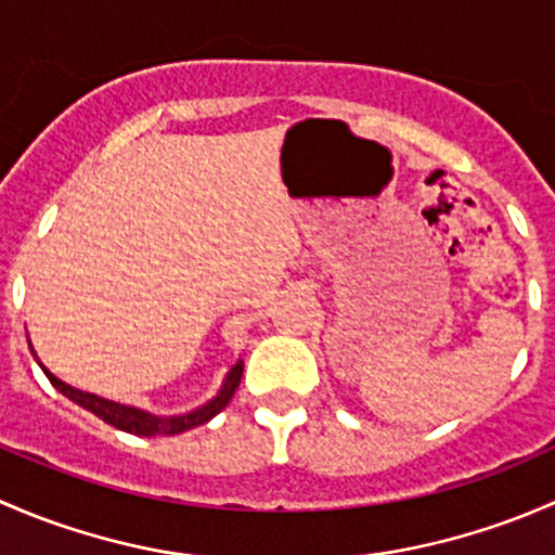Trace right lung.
Masks as SVG:
<instances>
[{
	"label": "right lung",
	"instance_id": "right-lung-1",
	"mask_svg": "<svg viewBox=\"0 0 555 555\" xmlns=\"http://www.w3.org/2000/svg\"><path fill=\"white\" fill-rule=\"evenodd\" d=\"M31 354H35V360L39 362L35 346L29 344ZM39 367L44 371V376L50 378V384L55 386V389L61 391L64 397H69L72 402H77L80 408H86V411L96 413L99 418L106 424H112V427L122 429V433H131V435H142V438H155V435H179V433H188V429L193 427H201V424L211 422V418L217 416V413L222 411V408L231 402L233 391L238 389V384H242V373H244V360H238L236 365L228 371L225 382H222L220 389H217V395L211 397V400H206L204 405L193 408V411L188 413H177V416H158V413H150V411H142V408H133V405H122V402H115V400H106V397H99V395H91V391H82V389H75V386H69L66 382H61L59 376H53V373L48 371V367L39 362Z\"/></svg>",
	"mask_w": 555,
	"mask_h": 555
}]
</instances>
